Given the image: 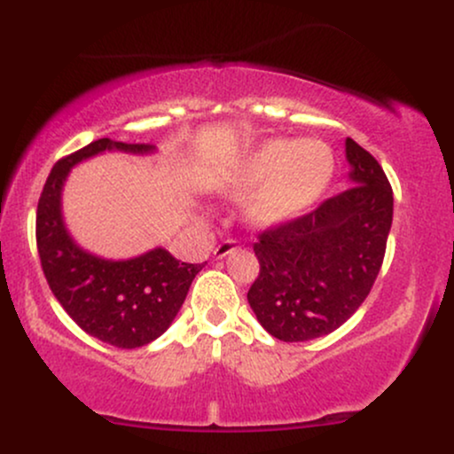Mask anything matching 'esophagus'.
Listing matches in <instances>:
<instances>
[{"label":"esophagus","instance_id":"34e87169","mask_svg":"<svg viewBox=\"0 0 454 454\" xmlns=\"http://www.w3.org/2000/svg\"><path fill=\"white\" fill-rule=\"evenodd\" d=\"M234 249H237V239H226V241H222L220 245H217L215 247V258H223V256H228V254L231 252H234Z\"/></svg>","mask_w":454,"mask_h":454}]
</instances>
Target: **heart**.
Listing matches in <instances>:
<instances>
[{"label":"heart","mask_w":454,"mask_h":454,"mask_svg":"<svg viewBox=\"0 0 454 454\" xmlns=\"http://www.w3.org/2000/svg\"><path fill=\"white\" fill-rule=\"evenodd\" d=\"M333 153L320 140L270 138L249 151L237 166L234 184L256 187L249 200L254 222L273 226L303 213L333 175Z\"/></svg>","instance_id":"obj_1"}]
</instances>
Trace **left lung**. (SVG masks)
<instances>
[{
	"label": "left lung",
	"instance_id": "obj_1",
	"mask_svg": "<svg viewBox=\"0 0 454 454\" xmlns=\"http://www.w3.org/2000/svg\"><path fill=\"white\" fill-rule=\"evenodd\" d=\"M346 158L352 187L267 228L254 243L260 273L247 301L281 341H309L340 328L372 293L382 267L393 187L378 160L352 138Z\"/></svg>",
	"mask_w": 454,
	"mask_h": 454
}]
</instances>
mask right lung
Listing matches in <instances>:
<instances>
[{
    "mask_svg": "<svg viewBox=\"0 0 454 454\" xmlns=\"http://www.w3.org/2000/svg\"><path fill=\"white\" fill-rule=\"evenodd\" d=\"M102 151L149 153L153 147L100 138L57 161L38 200L35 243L49 288L67 316L91 337L132 350L173 325L205 264L179 262L161 247L129 260H104L72 241L61 217V187L72 166Z\"/></svg>",
    "mask_w": 454,
    "mask_h": 454,
    "instance_id": "obj_1",
    "label": "right lung"
}]
</instances>
